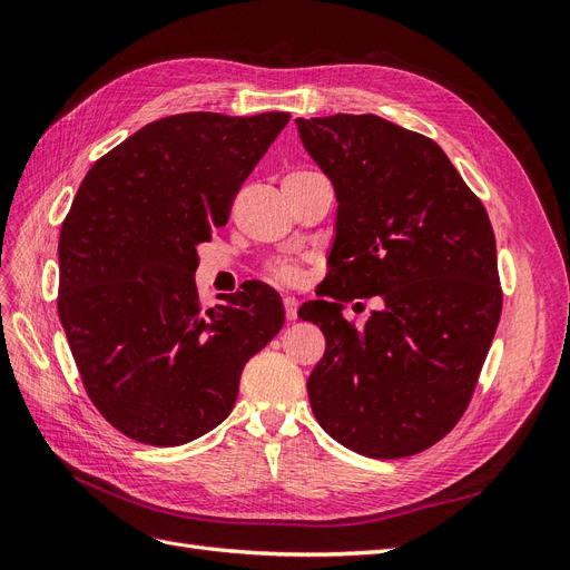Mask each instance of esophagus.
Returning <instances> with one entry per match:
<instances>
[{
  "mask_svg": "<svg viewBox=\"0 0 570 570\" xmlns=\"http://www.w3.org/2000/svg\"><path fill=\"white\" fill-rule=\"evenodd\" d=\"M283 306H285V318L287 321H297V306H299V302L295 297H285Z\"/></svg>",
  "mask_w": 570,
  "mask_h": 570,
  "instance_id": "obj_1",
  "label": "esophagus"
}]
</instances>
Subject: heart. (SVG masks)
I'll use <instances>...</instances> for the list:
<instances>
[{"label":"heart","instance_id":"heart-1","mask_svg":"<svg viewBox=\"0 0 570 570\" xmlns=\"http://www.w3.org/2000/svg\"><path fill=\"white\" fill-rule=\"evenodd\" d=\"M268 278L281 283V285H297L302 281V271L295 262H289V258H275V262L268 264L266 268Z\"/></svg>","mask_w":570,"mask_h":570}]
</instances>
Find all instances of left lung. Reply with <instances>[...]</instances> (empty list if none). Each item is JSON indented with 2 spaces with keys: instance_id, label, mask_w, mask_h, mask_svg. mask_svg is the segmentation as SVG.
<instances>
[{
  "instance_id": "1",
  "label": "left lung",
  "mask_w": 570,
  "mask_h": 570,
  "mask_svg": "<svg viewBox=\"0 0 570 570\" xmlns=\"http://www.w3.org/2000/svg\"><path fill=\"white\" fill-rule=\"evenodd\" d=\"M337 199L331 273L299 318L325 335L308 402L327 435L402 459L463 416L502 316L485 206L438 142L373 114L297 118ZM375 296L364 328L343 302Z\"/></svg>"
}]
</instances>
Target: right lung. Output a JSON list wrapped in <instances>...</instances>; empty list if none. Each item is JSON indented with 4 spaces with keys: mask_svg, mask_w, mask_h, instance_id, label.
<instances>
[{
    "mask_svg": "<svg viewBox=\"0 0 570 570\" xmlns=\"http://www.w3.org/2000/svg\"><path fill=\"white\" fill-rule=\"evenodd\" d=\"M289 114L154 120L88 170L59 235V318L92 404L116 430L178 446L228 419L247 361L278 335L266 283L202 308L197 245Z\"/></svg>",
    "mask_w": 570,
    "mask_h": 570,
    "instance_id": "obj_1",
    "label": "right lung"
}]
</instances>
